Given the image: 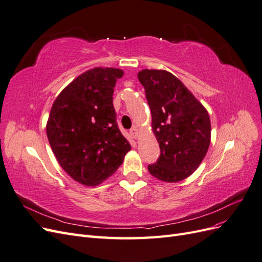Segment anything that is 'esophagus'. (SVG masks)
Listing matches in <instances>:
<instances>
[{
  "mask_svg": "<svg viewBox=\"0 0 262 262\" xmlns=\"http://www.w3.org/2000/svg\"><path fill=\"white\" fill-rule=\"evenodd\" d=\"M130 134H131V137L133 139H137L138 138V136H139V129L137 128V126H133V128L130 130Z\"/></svg>",
  "mask_w": 262,
  "mask_h": 262,
  "instance_id": "1",
  "label": "esophagus"
}]
</instances>
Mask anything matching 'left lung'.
<instances>
[{
  "mask_svg": "<svg viewBox=\"0 0 262 262\" xmlns=\"http://www.w3.org/2000/svg\"><path fill=\"white\" fill-rule=\"evenodd\" d=\"M138 78L144 86L161 149L158 160L147 169L166 182L184 180L199 167L209 149L211 122L207 109L167 71L145 69Z\"/></svg>",
  "mask_w": 262,
  "mask_h": 262,
  "instance_id": "1",
  "label": "left lung"
}]
</instances>
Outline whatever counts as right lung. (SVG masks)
<instances>
[{
  "label": "right lung",
  "instance_id": "add662e5",
  "mask_svg": "<svg viewBox=\"0 0 262 262\" xmlns=\"http://www.w3.org/2000/svg\"><path fill=\"white\" fill-rule=\"evenodd\" d=\"M123 71L94 68L54 100L47 122L52 152L69 176L97 186L118 169L131 145L117 124L114 87Z\"/></svg>",
  "mask_w": 262,
  "mask_h": 262
}]
</instances>
